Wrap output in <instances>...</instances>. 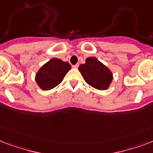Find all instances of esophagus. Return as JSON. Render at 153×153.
Returning a JSON list of instances; mask_svg holds the SVG:
<instances>
[{
	"label": "esophagus",
	"instance_id": "1",
	"mask_svg": "<svg viewBox=\"0 0 153 153\" xmlns=\"http://www.w3.org/2000/svg\"><path fill=\"white\" fill-rule=\"evenodd\" d=\"M72 67H74V68H78V67H79V63H77V64L75 65H73Z\"/></svg>",
	"mask_w": 153,
	"mask_h": 153
}]
</instances>
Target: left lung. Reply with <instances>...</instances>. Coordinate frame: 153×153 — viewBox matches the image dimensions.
I'll list each match as a JSON object with an SVG mask.
<instances>
[{
	"label": "left lung",
	"mask_w": 153,
	"mask_h": 153,
	"mask_svg": "<svg viewBox=\"0 0 153 153\" xmlns=\"http://www.w3.org/2000/svg\"><path fill=\"white\" fill-rule=\"evenodd\" d=\"M85 81L94 88L105 90L113 79L111 71L96 58L90 57L86 59V63L79 67Z\"/></svg>",
	"instance_id": "left-lung-1"
}]
</instances>
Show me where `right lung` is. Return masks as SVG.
I'll return each instance as SVG.
<instances>
[{
  "label": "right lung",
  "instance_id": "add662e5",
  "mask_svg": "<svg viewBox=\"0 0 153 153\" xmlns=\"http://www.w3.org/2000/svg\"><path fill=\"white\" fill-rule=\"evenodd\" d=\"M70 70L69 62L53 58L39 70L36 75V81L42 90H51L62 81Z\"/></svg>",
  "mask_w": 153,
  "mask_h": 153
}]
</instances>
